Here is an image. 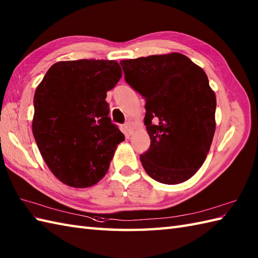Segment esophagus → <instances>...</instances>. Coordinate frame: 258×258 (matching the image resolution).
<instances>
[{"mask_svg": "<svg viewBox=\"0 0 258 258\" xmlns=\"http://www.w3.org/2000/svg\"><path fill=\"white\" fill-rule=\"evenodd\" d=\"M124 127H125V130H126V132H127V134H132V132H133L132 124H131L130 122H127V123H126V124L124 125Z\"/></svg>", "mask_w": 258, "mask_h": 258, "instance_id": "1", "label": "esophagus"}]
</instances>
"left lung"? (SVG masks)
Listing matches in <instances>:
<instances>
[{
  "label": "left lung",
  "instance_id": "1",
  "mask_svg": "<svg viewBox=\"0 0 258 258\" xmlns=\"http://www.w3.org/2000/svg\"><path fill=\"white\" fill-rule=\"evenodd\" d=\"M119 64L126 83L146 101L145 172L163 184L185 182L203 165L215 133L216 97L206 73L179 53Z\"/></svg>",
  "mask_w": 258,
  "mask_h": 258
}]
</instances>
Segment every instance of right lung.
Instances as JSON below:
<instances>
[{"label": "right lung", "instance_id": "obj_1", "mask_svg": "<svg viewBox=\"0 0 258 258\" xmlns=\"http://www.w3.org/2000/svg\"><path fill=\"white\" fill-rule=\"evenodd\" d=\"M120 76L116 61H63L53 64L36 87L33 135L43 160L62 183L89 187L107 172L124 141L105 101Z\"/></svg>", "mask_w": 258, "mask_h": 258}]
</instances>
